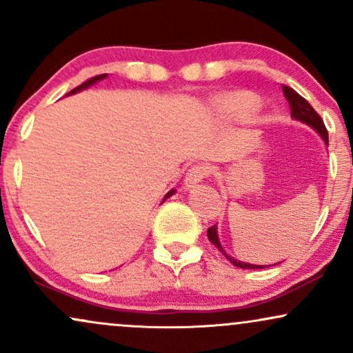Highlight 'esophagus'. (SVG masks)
Here are the masks:
<instances>
[{"instance_id":"34e87169","label":"esophagus","mask_w":353,"mask_h":353,"mask_svg":"<svg viewBox=\"0 0 353 353\" xmlns=\"http://www.w3.org/2000/svg\"><path fill=\"white\" fill-rule=\"evenodd\" d=\"M210 174V168L205 164H197V165H192V168L189 169L188 172H185V179H184V184L190 188V185L197 184V182H201L202 179H205Z\"/></svg>"}]
</instances>
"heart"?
I'll use <instances>...</instances> for the list:
<instances>
[{
    "instance_id": "1",
    "label": "heart",
    "mask_w": 353,
    "mask_h": 353,
    "mask_svg": "<svg viewBox=\"0 0 353 353\" xmlns=\"http://www.w3.org/2000/svg\"><path fill=\"white\" fill-rule=\"evenodd\" d=\"M259 104H261V101L257 96L247 91L230 92V94L217 99V108L234 119H245V117L252 116L259 109Z\"/></svg>"
}]
</instances>
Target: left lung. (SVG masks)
Segmentation results:
<instances>
[{
	"label": "left lung",
	"mask_w": 353,
	"mask_h": 353,
	"mask_svg": "<svg viewBox=\"0 0 353 353\" xmlns=\"http://www.w3.org/2000/svg\"><path fill=\"white\" fill-rule=\"evenodd\" d=\"M282 92H283V96H285V99L289 101L290 116L295 117V119L302 121V123L312 125V128H314L315 131H317L319 134L322 136V139L325 141V144L329 145V132H327L325 124H323L322 117L319 116V112L310 106L309 101L303 99L302 96L299 94V92H295L292 88L285 86V84H282ZM208 237H209V241L212 242V244L216 245L217 249L225 255V259L232 262V264L236 265V267H241V269H264V267H262V265H254V264H245V262H239V261H236V259H232V257H230V255L225 254L224 249H222L221 244H219L216 225H212V228L208 229Z\"/></svg>",
	"instance_id": "1"
}]
</instances>
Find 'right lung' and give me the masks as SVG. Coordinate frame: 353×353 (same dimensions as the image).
<instances>
[{
	"label": "right lung",
	"mask_w": 353,
	"mask_h": 353,
	"mask_svg": "<svg viewBox=\"0 0 353 353\" xmlns=\"http://www.w3.org/2000/svg\"><path fill=\"white\" fill-rule=\"evenodd\" d=\"M104 78H106V74H98V76H94V78H91V79H88V81H84L83 84H79L78 88H74V89H72V91H70V94H72V92H76V91H81V89H84V88H88V86H91V84L98 83V81L104 79ZM172 194H174V190H171V192H169L168 196H165V197L172 196Z\"/></svg>",
	"instance_id": "right-lung-1"
}]
</instances>
